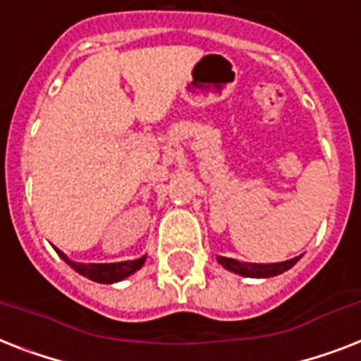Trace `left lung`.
<instances>
[{"instance_id":"8db88e82","label":"left lung","mask_w":361,"mask_h":361,"mask_svg":"<svg viewBox=\"0 0 361 361\" xmlns=\"http://www.w3.org/2000/svg\"><path fill=\"white\" fill-rule=\"evenodd\" d=\"M298 259H300V256L293 257V259H287V262H280V263H245V262H237V259H231V257H222V256L216 257V262L221 263L224 269L248 278L278 276V274L289 271V269L298 262Z\"/></svg>"}]
</instances>
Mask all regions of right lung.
<instances>
[{"label": "right lung", "mask_w": 361, "mask_h": 361, "mask_svg": "<svg viewBox=\"0 0 361 361\" xmlns=\"http://www.w3.org/2000/svg\"><path fill=\"white\" fill-rule=\"evenodd\" d=\"M59 256L63 257L64 262L68 263L75 272H79L81 276L89 278L92 282L98 283H114L120 282V280H124L130 274L137 272L140 267L145 265L146 256L139 257V259H133V262H120V263H75L72 259L66 257V254L55 248Z\"/></svg>", "instance_id": "right-lung-1"}]
</instances>
